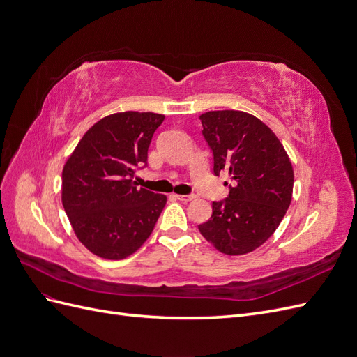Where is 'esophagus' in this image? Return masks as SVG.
<instances>
[{"label": "esophagus", "mask_w": 357, "mask_h": 357, "mask_svg": "<svg viewBox=\"0 0 357 357\" xmlns=\"http://www.w3.org/2000/svg\"><path fill=\"white\" fill-rule=\"evenodd\" d=\"M174 198L181 201V202H189L192 199H195V197H193V195H174Z\"/></svg>", "instance_id": "1"}]
</instances>
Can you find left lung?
<instances>
[{"label":"left lung","instance_id":"8db88e82","mask_svg":"<svg viewBox=\"0 0 357 357\" xmlns=\"http://www.w3.org/2000/svg\"><path fill=\"white\" fill-rule=\"evenodd\" d=\"M214 156V174H229V197L213 202L201 235L223 255L261 247L278 228L294 193V167L283 144L261 119L238 110L199 116ZM228 185V183H226Z\"/></svg>","mask_w":357,"mask_h":357}]
</instances>
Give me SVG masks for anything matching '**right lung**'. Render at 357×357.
<instances>
[{"label":"right lung","mask_w":357,"mask_h":357,"mask_svg":"<svg viewBox=\"0 0 357 357\" xmlns=\"http://www.w3.org/2000/svg\"><path fill=\"white\" fill-rule=\"evenodd\" d=\"M165 116L122 112L92 125L62 169V205L88 250L109 261L135 253L153 232L167 204L162 193L137 188L135 169Z\"/></svg>","instance_id":"1"}]
</instances>
